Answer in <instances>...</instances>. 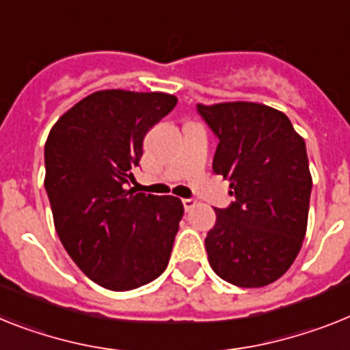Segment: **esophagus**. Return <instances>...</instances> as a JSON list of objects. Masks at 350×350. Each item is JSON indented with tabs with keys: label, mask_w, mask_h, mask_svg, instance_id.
<instances>
[{
	"label": "esophagus",
	"mask_w": 350,
	"mask_h": 350,
	"mask_svg": "<svg viewBox=\"0 0 350 350\" xmlns=\"http://www.w3.org/2000/svg\"><path fill=\"white\" fill-rule=\"evenodd\" d=\"M196 204H198V201H196V199H192V198L183 199V206H185V210H187V211L192 210V208L196 206Z\"/></svg>",
	"instance_id": "1"
}]
</instances>
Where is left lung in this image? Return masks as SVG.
<instances>
[{"mask_svg":"<svg viewBox=\"0 0 350 350\" xmlns=\"http://www.w3.org/2000/svg\"><path fill=\"white\" fill-rule=\"evenodd\" d=\"M219 146L213 172L230 181L234 201L215 208L208 261L242 288L274 283L301 251L310 210L306 144L283 111L260 103L198 105Z\"/></svg>","mask_w":350,"mask_h":350,"instance_id":"left-lung-1","label":"left lung"}]
</instances>
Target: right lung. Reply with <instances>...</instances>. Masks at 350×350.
<instances>
[{
  "label": "right lung",
  "mask_w": 350,
  "mask_h": 350,
  "mask_svg": "<svg viewBox=\"0 0 350 350\" xmlns=\"http://www.w3.org/2000/svg\"><path fill=\"white\" fill-rule=\"evenodd\" d=\"M163 92L101 90L49 131L44 187L62 245L87 278L113 292L139 288L167 269L183 204L126 190L144 137L172 111Z\"/></svg>",
  "instance_id": "add662e5"
}]
</instances>
